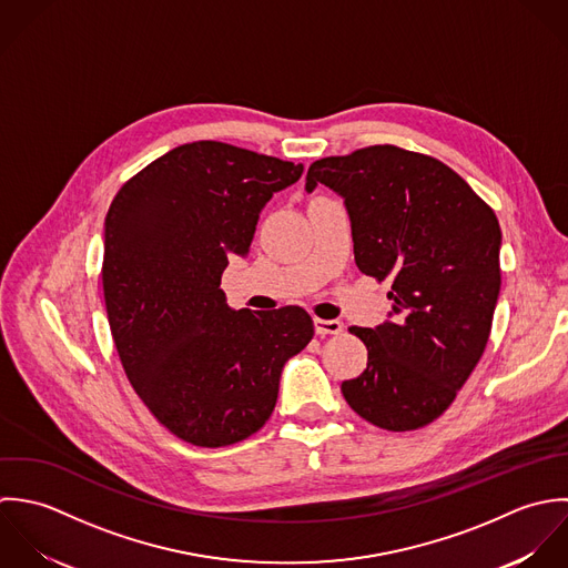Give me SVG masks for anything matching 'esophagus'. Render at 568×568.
Listing matches in <instances>:
<instances>
[{
    "instance_id": "34e87169",
    "label": "esophagus",
    "mask_w": 568,
    "mask_h": 568,
    "mask_svg": "<svg viewBox=\"0 0 568 568\" xmlns=\"http://www.w3.org/2000/svg\"><path fill=\"white\" fill-rule=\"evenodd\" d=\"M314 327H316V334L318 336H338L342 332L341 321H323V318H316L314 321Z\"/></svg>"
}]
</instances>
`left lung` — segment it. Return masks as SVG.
Returning a JSON list of instances; mask_svg holds the SVG:
<instances>
[{"label":"left lung","instance_id":"left-lung-1","mask_svg":"<svg viewBox=\"0 0 568 568\" xmlns=\"http://www.w3.org/2000/svg\"><path fill=\"white\" fill-rule=\"evenodd\" d=\"M318 184L344 200L362 274L390 281L388 321L351 327L368 362L342 382L368 424L406 433L448 410L478 364L500 292L494 211L444 162L393 144L316 160Z\"/></svg>","mask_w":568,"mask_h":568}]
</instances>
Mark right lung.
<instances>
[{"label":"right lung","instance_id":"1","mask_svg":"<svg viewBox=\"0 0 568 568\" xmlns=\"http://www.w3.org/2000/svg\"><path fill=\"white\" fill-rule=\"evenodd\" d=\"M303 164L226 142L182 144L114 197L105 217L103 294L122 368L178 439L222 448L272 415L290 357L314 338L296 305L230 310L227 258L245 256L263 206Z\"/></svg>","mask_w":568,"mask_h":568}]
</instances>
